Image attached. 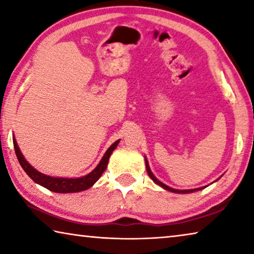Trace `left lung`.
<instances>
[{
    "label": "left lung",
    "instance_id": "1",
    "mask_svg": "<svg viewBox=\"0 0 254 254\" xmlns=\"http://www.w3.org/2000/svg\"><path fill=\"white\" fill-rule=\"evenodd\" d=\"M144 161H145V167H147V171H148V175L150 176V178H151V179L153 180L154 184L159 185V186L162 187L163 189H166V190H169V191H171V192H177V194H189V192H194V191L200 190V189H204V188H205V186H204V187L194 188V189H185V190H180V189L171 188V187H169V186H167V185H165L163 183H161L160 180H159V179H157L156 176H154V175L152 174L151 169H150V167H149V162H148V159L145 158V157H144Z\"/></svg>",
    "mask_w": 254,
    "mask_h": 254
}]
</instances>
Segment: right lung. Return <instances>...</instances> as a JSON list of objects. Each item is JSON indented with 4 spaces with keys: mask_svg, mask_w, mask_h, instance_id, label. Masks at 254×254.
I'll use <instances>...</instances> for the list:
<instances>
[{
    "mask_svg": "<svg viewBox=\"0 0 254 254\" xmlns=\"http://www.w3.org/2000/svg\"><path fill=\"white\" fill-rule=\"evenodd\" d=\"M119 142L120 140L115 141V142L106 150V152L101 159L100 163L96 166V168H94L88 175H85L83 177H78V178H63V177H51V176L45 175L40 173V171H38L37 169H34L33 167L30 165L27 160H25V158L22 154V152H21L19 145L16 143L15 137L13 135V144H14L16 157H18L20 165L25 173H27V175L33 180L34 183L40 185V186L49 189L51 191L60 192V194L78 192V191H83V190H86V189L91 188L93 185L100 179L102 174L105 171L111 154L113 152V150L118 147Z\"/></svg>",
    "mask_w": 254,
    "mask_h": 254,
    "instance_id": "right-lung-1",
    "label": "right lung"
}]
</instances>
